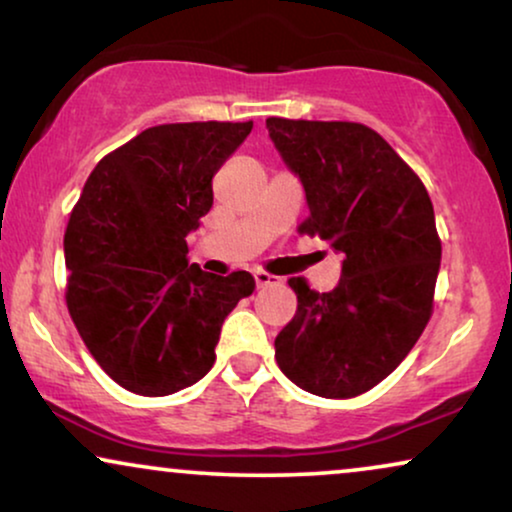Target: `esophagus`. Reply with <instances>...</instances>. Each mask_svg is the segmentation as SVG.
<instances>
[{"mask_svg":"<svg viewBox=\"0 0 512 512\" xmlns=\"http://www.w3.org/2000/svg\"><path fill=\"white\" fill-rule=\"evenodd\" d=\"M254 279H256L258 289H265V286H275V284H279V277L268 275V272H263V270H256V272H254Z\"/></svg>","mask_w":512,"mask_h":512,"instance_id":"esophagus-1","label":"esophagus"}]
</instances>
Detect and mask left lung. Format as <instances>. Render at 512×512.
Listing matches in <instances>:
<instances>
[{"mask_svg": "<svg viewBox=\"0 0 512 512\" xmlns=\"http://www.w3.org/2000/svg\"><path fill=\"white\" fill-rule=\"evenodd\" d=\"M265 128L305 188L310 216L298 230L342 254L333 291L289 279L298 310L275 359L314 396H359L394 373L431 319L443 251L431 198L368 125L272 116Z\"/></svg>", "mask_w": 512, "mask_h": 512, "instance_id": "obj_1", "label": "left lung"}]
</instances>
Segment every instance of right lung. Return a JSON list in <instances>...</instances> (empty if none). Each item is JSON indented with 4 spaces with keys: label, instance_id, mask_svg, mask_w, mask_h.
I'll use <instances>...</instances> for the list:
<instances>
[{
    "label": "right lung",
    "instance_id": "obj_1",
    "mask_svg": "<svg viewBox=\"0 0 512 512\" xmlns=\"http://www.w3.org/2000/svg\"><path fill=\"white\" fill-rule=\"evenodd\" d=\"M254 123H167L104 156L65 233L67 310L116 384L167 396L214 366L223 319L254 277L188 265L186 235L212 209V179Z\"/></svg>",
    "mask_w": 512,
    "mask_h": 512
}]
</instances>
